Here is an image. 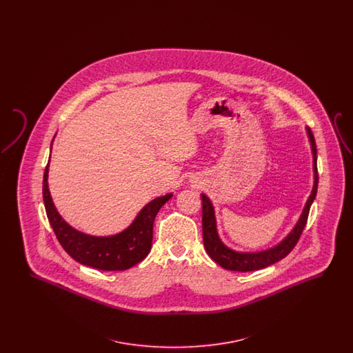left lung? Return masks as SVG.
Wrapping results in <instances>:
<instances>
[{"instance_id": "8db88e82", "label": "left lung", "mask_w": 353, "mask_h": 353, "mask_svg": "<svg viewBox=\"0 0 353 353\" xmlns=\"http://www.w3.org/2000/svg\"><path fill=\"white\" fill-rule=\"evenodd\" d=\"M307 134L311 143V150H312V156H314V188L312 192L308 197V200L304 205L302 214L298 219L296 225L294 229L288 233L282 242H279L276 246L263 250V252H239L232 250L228 248L221 239H219V233H217V223H216V216H214V208L212 205L210 200L201 194L202 199V235H203V246L206 249V252L209 256L219 263L221 268L232 271H254V270H261L271 266L281 259H283L285 255H288L290 252L295 248L298 243L301 235H302L303 229L307 223L310 208L312 202L316 197L318 192V165H316V143L315 137L311 132L310 128H307Z\"/></svg>"}]
</instances>
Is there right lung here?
<instances>
[{"label":"right lung","instance_id":"right-lung-1","mask_svg":"<svg viewBox=\"0 0 353 353\" xmlns=\"http://www.w3.org/2000/svg\"><path fill=\"white\" fill-rule=\"evenodd\" d=\"M49 163L43 173V202L51 228L65 252L81 265L104 271H121L141 262L151 252L156 214L170 200L172 193L148 202L121 233L110 236L84 234L71 228L54 206L48 184Z\"/></svg>","mask_w":353,"mask_h":353}]
</instances>
